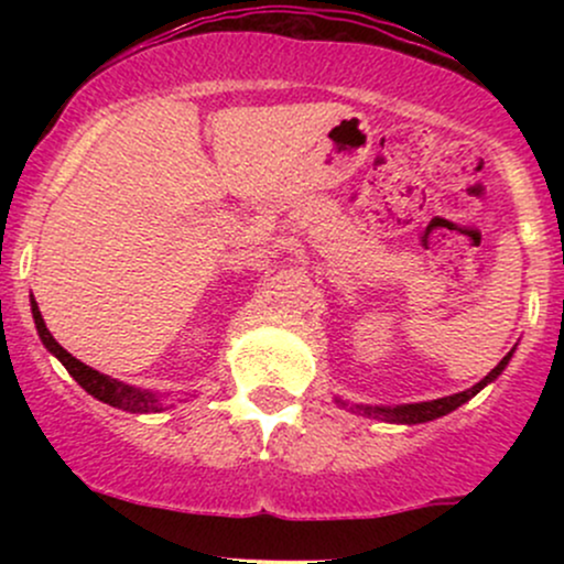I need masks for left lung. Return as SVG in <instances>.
I'll return each mask as SVG.
<instances>
[{
	"mask_svg": "<svg viewBox=\"0 0 564 564\" xmlns=\"http://www.w3.org/2000/svg\"><path fill=\"white\" fill-rule=\"evenodd\" d=\"M517 347H511L507 355L501 358V364H498L494 371L488 373V377L477 381L475 387H469V390L464 392H456V394H448V398H437V400H424V403H403V405H349V411L352 413H360V416H368V419H381V422H390V424H424V422H432V419H440L445 416V413L456 411L458 405H464L467 400L475 398L477 392L482 390V387L494 384V381L501 377L503 368L509 366L511 355H514ZM336 403H341L339 398H336Z\"/></svg>",
	"mask_w": 564,
	"mask_h": 564,
	"instance_id": "obj_1",
	"label": "left lung"
}]
</instances>
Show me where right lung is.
<instances>
[{
	"label": "right lung",
	"mask_w": 564,
	"mask_h": 564,
	"mask_svg": "<svg viewBox=\"0 0 564 564\" xmlns=\"http://www.w3.org/2000/svg\"><path fill=\"white\" fill-rule=\"evenodd\" d=\"M31 315H34L36 332H39V339H42V345L47 347L50 352H53L63 366H66V371L70 373V377L79 381V384L89 394H93V398L100 400V403H108V405L119 408V411H129V413H159V411H164V403H161V392L140 390V387L124 384V381L106 377V373L95 371V368L82 364V360H76L74 355L68 352V349H63L61 345H57L55 336L50 334L47 326H44V318H42V313H39V304H36L34 296H31Z\"/></svg>",
	"instance_id": "add662e5"
}]
</instances>
